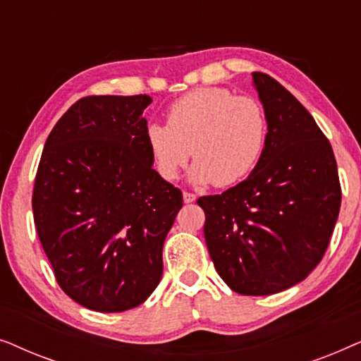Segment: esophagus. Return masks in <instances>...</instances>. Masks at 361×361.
<instances>
[{
  "label": "esophagus",
  "mask_w": 361,
  "mask_h": 361,
  "mask_svg": "<svg viewBox=\"0 0 361 361\" xmlns=\"http://www.w3.org/2000/svg\"><path fill=\"white\" fill-rule=\"evenodd\" d=\"M182 197H184V202L185 204H192V202H195V194H190V192H184V194H182Z\"/></svg>",
  "instance_id": "34e87169"
}]
</instances>
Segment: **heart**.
<instances>
[{"mask_svg": "<svg viewBox=\"0 0 361 361\" xmlns=\"http://www.w3.org/2000/svg\"><path fill=\"white\" fill-rule=\"evenodd\" d=\"M156 171L174 180L190 156L194 184L228 187L251 174L268 141V118L251 97H235L221 87L197 88L167 111L166 123L152 121L145 131Z\"/></svg>", "mask_w": 361, "mask_h": 361, "instance_id": "1", "label": "heart"}]
</instances>
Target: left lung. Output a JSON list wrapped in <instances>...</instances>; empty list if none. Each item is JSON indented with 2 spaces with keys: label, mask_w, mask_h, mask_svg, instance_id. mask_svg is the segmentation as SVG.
<instances>
[{
  "label": "left lung",
  "mask_w": 361,
  "mask_h": 361,
  "mask_svg": "<svg viewBox=\"0 0 361 361\" xmlns=\"http://www.w3.org/2000/svg\"><path fill=\"white\" fill-rule=\"evenodd\" d=\"M253 87L268 118L263 156L243 182L197 204L220 278L238 294L269 295L320 263L342 190L332 146L312 115L266 73H253Z\"/></svg>",
  "instance_id": "left-lung-1"
}]
</instances>
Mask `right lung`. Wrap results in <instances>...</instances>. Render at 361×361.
Masks as SVG:
<instances>
[{
	"label": "right lung",
	"mask_w": 361,
	"mask_h": 361,
	"mask_svg": "<svg viewBox=\"0 0 361 361\" xmlns=\"http://www.w3.org/2000/svg\"><path fill=\"white\" fill-rule=\"evenodd\" d=\"M147 95L80 98L49 135L32 194L34 224L59 286L97 312L145 302L182 192L152 169Z\"/></svg>",
	"instance_id": "1"
}]
</instances>
